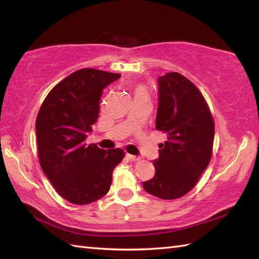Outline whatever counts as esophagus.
I'll use <instances>...</instances> for the list:
<instances>
[{
  "label": "esophagus",
  "instance_id": "1",
  "mask_svg": "<svg viewBox=\"0 0 259 259\" xmlns=\"http://www.w3.org/2000/svg\"><path fill=\"white\" fill-rule=\"evenodd\" d=\"M126 158H128L130 161H139V160H140V158H139V157H136V156H133V155H129V153H126Z\"/></svg>",
  "mask_w": 259,
  "mask_h": 259
}]
</instances>
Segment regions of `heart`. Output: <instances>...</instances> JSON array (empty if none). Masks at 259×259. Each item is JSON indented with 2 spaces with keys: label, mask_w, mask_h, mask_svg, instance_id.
Listing matches in <instances>:
<instances>
[{
  "label": "heart",
  "mask_w": 259,
  "mask_h": 259,
  "mask_svg": "<svg viewBox=\"0 0 259 259\" xmlns=\"http://www.w3.org/2000/svg\"><path fill=\"white\" fill-rule=\"evenodd\" d=\"M137 93H146L145 92V89L142 87H139L138 89H137Z\"/></svg>",
  "instance_id": "heart-1"
}]
</instances>
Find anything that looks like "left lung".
I'll return each mask as SVG.
<instances>
[{
    "label": "left lung",
    "mask_w": 259,
    "mask_h": 259,
    "mask_svg": "<svg viewBox=\"0 0 259 259\" xmlns=\"http://www.w3.org/2000/svg\"><path fill=\"white\" fill-rule=\"evenodd\" d=\"M156 129L167 135L153 160L155 177L144 181L148 194L177 199L189 192L211 158L214 125L197 87L186 76L169 72L158 78Z\"/></svg>",
    "instance_id": "1"
}]
</instances>
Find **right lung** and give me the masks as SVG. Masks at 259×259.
Returning a JSON list of instances; mask_svg holds the SVG:
<instances>
[{
    "label": "right lung",
    "mask_w": 259,
    "mask_h": 259,
    "mask_svg": "<svg viewBox=\"0 0 259 259\" xmlns=\"http://www.w3.org/2000/svg\"><path fill=\"white\" fill-rule=\"evenodd\" d=\"M120 76L89 68L75 71L53 88L37 113L41 168L58 194L74 205L106 195L113 169L124 157L119 148L107 151L85 144L99 117L103 89Z\"/></svg>",
    "instance_id": "obj_1"
}]
</instances>
